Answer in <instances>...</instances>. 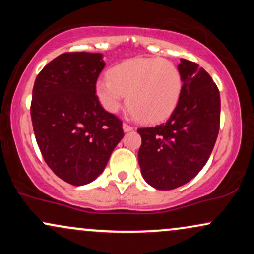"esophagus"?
Segmentation results:
<instances>
[{"instance_id": "obj_1", "label": "esophagus", "mask_w": 254, "mask_h": 254, "mask_svg": "<svg viewBox=\"0 0 254 254\" xmlns=\"http://www.w3.org/2000/svg\"><path fill=\"white\" fill-rule=\"evenodd\" d=\"M123 130L125 132H129V131H132L133 130V127H131L127 123H123Z\"/></svg>"}]
</instances>
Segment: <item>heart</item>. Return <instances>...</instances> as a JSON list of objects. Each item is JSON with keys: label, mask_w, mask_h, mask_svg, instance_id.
I'll return each mask as SVG.
<instances>
[{"label": "heart", "mask_w": 254, "mask_h": 254, "mask_svg": "<svg viewBox=\"0 0 254 254\" xmlns=\"http://www.w3.org/2000/svg\"><path fill=\"white\" fill-rule=\"evenodd\" d=\"M183 77L173 63L162 58H133L111 69L99 78L95 93L111 113L127 106L138 121L159 123L173 113L180 100Z\"/></svg>", "instance_id": "heart-1"}]
</instances>
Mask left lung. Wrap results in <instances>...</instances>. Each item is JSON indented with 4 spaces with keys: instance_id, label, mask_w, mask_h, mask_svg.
Masks as SVG:
<instances>
[{
    "instance_id": "8db88e82",
    "label": "left lung",
    "mask_w": 254,
    "mask_h": 254,
    "mask_svg": "<svg viewBox=\"0 0 254 254\" xmlns=\"http://www.w3.org/2000/svg\"><path fill=\"white\" fill-rule=\"evenodd\" d=\"M183 90L166 123L137 130L142 137L138 164L144 180L157 190L189 183L208 161L220 130V92L198 64L180 60Z\"/></svg>"
}]
</instances>
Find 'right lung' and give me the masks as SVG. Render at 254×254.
Returning a JSON list of instances; mask_svg holds the SVG:
<instances>
[{
    "instance_id": "add662e5",
    "label": "right lung",
    "mask_w": 254,
    "mask_h": 254,
    "mask_svg": "<svg viewBox=\"0 0 254 254\" xmlns=\"http://www.w3.org/2000/svg\"><path fill=\"white\" fill-rule=\"evenodd\" d=\"M101 54L65 52L34 81L31 118L40 153L52 172L75 186L97 179L123 138L122 121L95 94Z\"/></svg>"
}]
</instances>
